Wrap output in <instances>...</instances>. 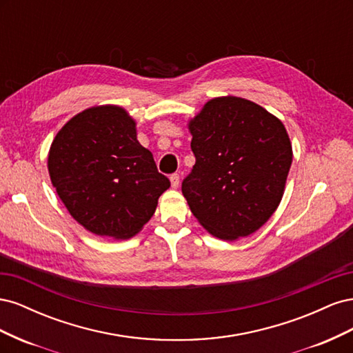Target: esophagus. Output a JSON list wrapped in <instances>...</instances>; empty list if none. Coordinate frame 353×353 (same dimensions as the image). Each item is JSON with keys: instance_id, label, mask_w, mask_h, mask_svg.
<instances>
[{"instance_id": "obj_1", "label": "esophagus", "mask_w": 353, "mask_h": 353, "mask_svg": "<svg viewBox=\"0 0 353 353\" xmlns=\"http://www.w3.org/2000/svg\"><path fill=\"white\" fill-rule=\"evenodd\" d=\"M169 179H170V184H172L174 188H176L179 185V174H172L169 176Z\"/></svg>"}]
</instances>
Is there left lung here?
Masks as SVG:
<instances>
[{"label": "left lung", "mask_w": 353, "mask_h": 353, "mask_svg": "<svg viewBox=\"0 0 353 353\" xmlns=\"http://www.w3.org/2000/svg\"><path fill=\"white\" fill-rule=\"evenodd\" d=\"M196 163L183 194L212 236L236 240L259 230L280 205L292 166L281 121L239 97L206 103L190 122Z\"/></svg>", "instance_id": "8db88e82"}]
</instances>
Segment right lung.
Masks as SVG:
<instances>
[{
  "instance_id": "right-lung-1",
  "label": "right lung",
  "mask_w": 353,
  "mask_h": 353,
  "mask_svg": "<svg viewBox=\"0 0 353 353\" xmlns=\"http://www.w3.org/2000/svg\"><path fill=\"white\" fill-rule=\"evenodd\" d=\"M48 172L70 215L88 231L113 239L140 231L170 185L138 143L135 122L116 105L72 117L51 144Z\"/></svg>"
}]
</instances>
